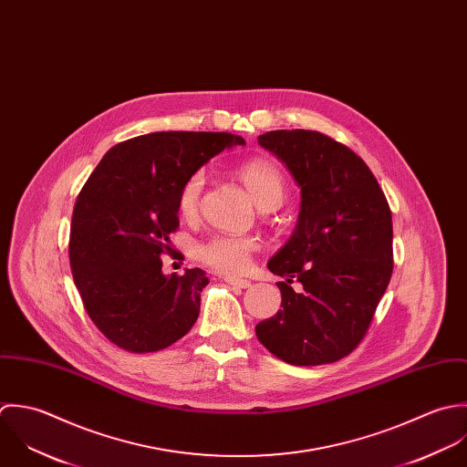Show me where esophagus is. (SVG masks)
I'll use <instances>...</instances> for the list:
<instances>
[{"label":"esophagus","mask_w":467,"mask_h":467,"mask_svg":"<svg viewBox=\"0 0 467 467\" xmlns=\"http://www.w3.org/2000/svg\"><path fill=\"white\" fill-rule=\"evenodd\" d=\"M223 280L227 281L229 285L233 286H238V288H249L251 286V281L244 280V278H234V276H225Z\"/></svg>","instance_id":"obj_1"}]
</instances>
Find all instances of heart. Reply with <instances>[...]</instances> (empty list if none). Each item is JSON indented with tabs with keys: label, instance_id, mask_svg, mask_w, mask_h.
<instances>
[{
	"label": "heart",
	"instance_id": "obj_1",
	"mask_svg": "<svg viewBox=\"0 0 467 467\" xmlns=\"http://www.w3.org/2000/svg\"><path fill=\"white\" fill-rule=\"evenodd\" d=\"M240 181L245 184L254 203L262 207L280 205L285 196V181L276 164L271 161H251L240 170ZM205 175L192 173L179 192V211L184 216H194L200 207ZM258 249V242L251 236L216 234L200 244L194 251L196 258L211 269L223 275H240L249 267L251 254Z\"/></svg>",
	"mask_w": 467,
	"mask_h": 467
}]
</instances>
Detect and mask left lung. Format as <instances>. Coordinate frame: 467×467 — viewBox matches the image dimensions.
<instances>
[{
	"instance_id": "1",
	"label": "left lung",
	"mask_w": 467,
	"mask_h": 467,
	"mask_svg": "<svg viewBox=\"0 0 467 467\" xmlns=\"http://www.w3.org/2000/svg\"><path fill=\"white\" fill-rule=\"evenodd\" d=\"M258 144L285 164L301 205L290 238L267 264L285 278L283 308L256 325V336L288 365L336 363L365 337L391 278L389 205L363 159L319 131H269Z\"/></svg>"
}]
</instances>
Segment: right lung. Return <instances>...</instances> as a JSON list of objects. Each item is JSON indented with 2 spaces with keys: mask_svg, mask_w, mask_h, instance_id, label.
Wrapping results in <instances>:
<instances>
[{
  "mask_svg": "<svg viewBox=\"0 0 467 467\" xmlns=\"http://www.w3.org/2000/svg\"><path fill=\"white\" fill-rule=\"evenodd\" d=\"M245 140L233 133L155 131L113 146L81 189L70 227V267L95 327L144 354L184 337L200 314L202 269L164 275L179 227V192L214 155Z\"/></svg>",
  "mask_w": 467,
  "mask_h": 467,
  "instance_id": "right-lung-1",
  "label": "right lung"
}]
</instances>
